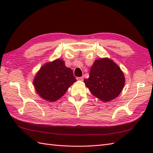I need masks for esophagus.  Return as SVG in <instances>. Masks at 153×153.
Returning <instances> with one entry per match:
<instances>
[{
	"label": "esophagus",
	"instance_id": "34e87169",
	"mask_svg": "<svg viewBox=\"0 0 153 153\" xmlns=\"http://www.w3.org/2000/svg\"><path fill=\"white\" fill-rule=\"evenodd\" d=\"M76 79L77 81H81L82 82V81L83 80V77H77Z\"/></svg>",
	"mask_w": 153,
	"mask_h": 153
}]
</instances>
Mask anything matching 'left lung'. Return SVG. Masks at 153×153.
Listing matches in <instances>:
<instances>
[{
  "mask_svg": "<svg viewBox=\"0 0 153 153\" xmlns=\"http://www.w3.org/2000/svg\"><path fill=\"white\" fill-rule=\"evenodd\" d=\"M93 95L104 102L114 99L125 84L123 71L114 62L108 58L97 59L91 68L89 77L84 79Z\"/></svg>",
  "mask_w": 153,
  "mask_h": 153,
  "instance_id": "obj_1",
  "label": "left lung"
}]
</instances>
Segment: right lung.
Wrapping results in <instances>:
<instances>
[{
  "label": "right lung",
  "mask_w": 153,
  "mask_h": 153,
  "mask_svg": "<svg viewBox=\"0 0 153 153\" xmlns=\"http://www.w3.org/2000/svg\"><path fill=\"white\" fill-rule=\"evenodd\" d=\"M76 82L73 71L65 66L62 60L56 59L40 68L35 76L33 85L41 98L54 102L62 97Z\"/></svg>",
  "instance_id": "add662e5"
}]
</instances>
